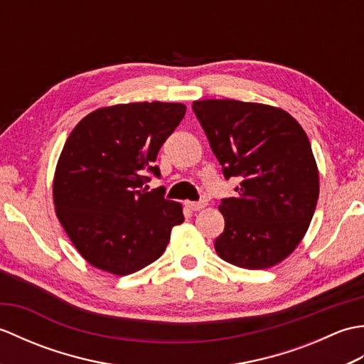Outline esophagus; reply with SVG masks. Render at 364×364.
I'll return each instance as SVG.
<instances>
[{"label":"esophagus","instance_id":"34e87169","mask_svg":"<svg viewBox=\"0 0 364 364\" xmlns=\"http://www.w3.org/2000/svg\"><path fill=\"white\" fill-rule=\"evenodd\" d=\"M186 206L189 208L191 211H200V210H203L206 203L205 202H188Z\"/></svg>","mask_w":364,"mask_h":364}]
</instances>
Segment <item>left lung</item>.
<instances>
[{"mask_svg": "<svg viewBox=\"0 0 364 364\" xmlns=\"http://www.w3.org/2000/svg\"><path fill=\"white\" fill-rule=\"evenodd\" d=\"M223 175L241 178L223 198L225 219L214 247L244 269H267L296 250L319 198V170L308 136L280 107L237 100L192 103Z\"/></svg>", "mask_w": 364, "mask_h": 364, "instance_id": "left-lung-1", "label": "left lung"}]
</instances>
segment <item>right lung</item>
I'll list each match as a JSON object with an SVG mask.
<instances>
[{"instance_id": "add662e5", "label": "right lung", "mask_w": 364, "mask_h": 364, "mask_svg": "<svg viewBox=\"0 0 364 364\" xmlns=\"http://www.w3.org/2000/svg\"><path fill=\"white\" fill-rule=\"evenodd\" d=\"M184 114L181 103L106 106L68 136L54 172V210L89 264L129 275L164 253L183 206L144 184L161 175L154 161Z\"/></svg>"}]
</instances>
